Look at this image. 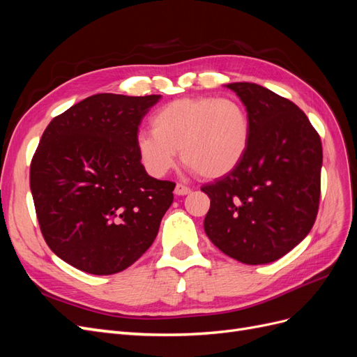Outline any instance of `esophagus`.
<instances>
[{"mask_svg":"<svg viewBox=\"0 0 357 357\" xmlns=\"http://www.w3.org/2000/svg\"><path fill=\"white\" fill-rule=\"evenodd\" d=\"M174 192H176V195H178V197H183V195H188V193H190V192H192V189H190L189 186L181 185V183H177V185H176V189H174Z\"/></svg>","mask_w":357,"mask_h":357,"instance_id":"esophagus-1","label":"esophagus"}]
</instances>
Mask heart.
Returning <instances> with one entry per match:
<instances>
[{
	"label": "heart",
	"instance_id": "heart-1",
	"mask_svg": "<svg viewBox=\"0 0 357 357\" xmlns=\"http://www.w3.org/2000/svg\"><path fill=\"white\" fill-rule=\"evenodd\" d=\"M152 131L137 137L144 167L164 176L181 160L204 178L229 174L244 159L250 143V119L232 98L192 96L162 105L150 119Z\"/></svg>",
	"mask_w": 357,
	"mask_h": 357
}]
</instances>
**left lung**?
I'll list each match as a JSON object with an SVG mask.
<instances>
[{
  "label": "left lung",
  "mask_w": 357,
  "mask_h": 357,
  "mask_svg": "<svg viewBox=\"0 0 357 357\" xmlns=\"http://www.w3.org/2000/svg\"><path fill=\"white\" fill-rule=\"evenodd\" d=\"M250 119L241 164L201 190L210 198L204 229L247 265L274 262L305 238L320 201V135L296 104L256 83H229Z\"/></svg>",
  "instance_id": "8db88e82"
}]
</instances>
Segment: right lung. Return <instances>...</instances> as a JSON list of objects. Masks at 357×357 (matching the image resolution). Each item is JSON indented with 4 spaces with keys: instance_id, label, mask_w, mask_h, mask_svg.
I'll return each mask as SVG.
<instances>
[{
    "instance_id": "right-lung-1",
    "label": "right lung",
    "mask_w": 357,
    "mask_h": 357,
    "mask_svg": "<svg viewBox=\"0 0 357 357\" xmlns=\"http://www.w3.org/2000/svg\"><path fill=\"white\" fill-rule=\"evenodd\" d=\"M160 95L96 93L56 116L31 160L29 186L45 241L95 275L121 273L155 241L176 183L150 177L138 126Z\"/></svg>"
}]
</instances>
